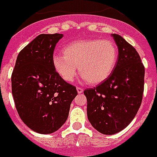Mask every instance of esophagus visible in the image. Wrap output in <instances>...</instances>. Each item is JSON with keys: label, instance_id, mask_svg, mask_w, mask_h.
<instances>
[{"label": "esophagus", "instance_id": "obj_1", "mask_svg": "<svg viewBox=\"0 0 157 157\" xmlns=\"http://www.w3.org/2000/svg\"><path fill=\"white\" fill-rule=\"evenodd\" d=\"M77 91H78V94H81V93H83V92H84V90H83V89H81V88H79V87H77Z\"/></svg>", "mask_w": 157, "mask_h": 157}]
</instances>
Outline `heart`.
<instances>
[{
    "mask_svg": "<svg viewBox=\"0 0 157 157\" xmlns=\"http://www.w3.org/2000/svg\"><path fill=\"white\" fill-rule=\"evenodd\" d=\"M64 56L53 57L56 72L66 82L74 80L78 73L90 84L108 78L117 61V49L109 40H86L71 43L63 49Z\"/></svg>",
    "mask_w": 157,
    "mask_h": 157,
    "instance_id": "heart-1",
    "label": "heart"
}]
</instances>
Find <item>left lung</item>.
<instances>
[{"label":"left lung","instance_id":"obj_1","mask_svg":"<svg viewBox=\"0 0 157 157\" xmlns=\"http://www.w3.org/2000/svg\"><path fill=\"white\" fill-rule=\"evenodd\" d=\"M112 36L118 48L116 66L105 80L84 91L88 119L103 134H117L132 122L144 92V67L139 53L122 36Z\"/></svg>","mask_w":157,"mask_h":157}]
</instances>
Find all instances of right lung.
<instances>
[{
	"instance_id": "obj_1",
	"label": "right lung",
	"mask_w": 157,
	"mask_h": 157,
	"mask_svg": "<svg viewBox=\"0 0 157 157\" xmlns=\"http://www.w3.org/2000/svg\"><path fill=\"white\" fill-rule=\"evenodd\" d=\"M63 34L38 35L19 52L12 73V93L20 118L30 129L52 134L65 123L78 92L53 67Z\"/></svg>"
}]
</instances>
